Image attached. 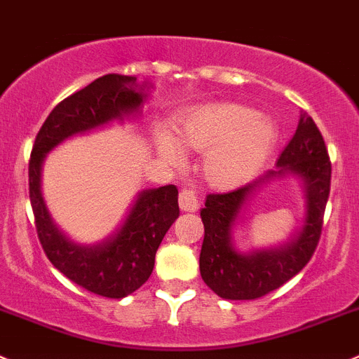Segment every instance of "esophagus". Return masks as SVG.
Masks as SVG:
<instances>
[{"mask_svg": "<svg viewBox=\"0 0 359 359\" xmlns=\"http://www.w3.org/2000/svg\"><path fill=\"white\" fill-rule=\"evenodd\" d=\"M180 207L184 212H195V210L201 207L198 195L195 194L191 188H183V190L180 191Z\"/></svg>", "mask_w": 359, "mask_h": 359, "instance_id": "obj_1", "label": "esophagus"}]
</instances>
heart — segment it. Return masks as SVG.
I'll return each instance as SVG.
<instances>
[{"label": "heart", "mask_w": 359, "mask_h": 359, "mask_svg": "<svg viewBox=\"0 0 359 359\" xmlns=\"http://www.w3.org/2000/svg\"><path fill=\"white\" fill-rule=\"evenodd\" d=\"M184 149L207 152L205 178L217 188H233L254 175L275 149L276 129L259 112L238 103L198 107L178 124ZM157 150L171 164H180L183 150L168 131L155 135Z\"/></svg>", "instance_id": "1"}]
</instances>
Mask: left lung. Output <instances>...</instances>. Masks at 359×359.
<instances>
[{
	"instance_id": "left-lung-1",
	"label": "left lung",
	"mask_w": 359,
	"mask_h": 359,
	"mask_svg": "<svg viewBox=\"0 0 359 359\" xmlns=\"http://www.w3.org/2000/svg\"><path fill=\"white\" fill-rule=\"evenodd\" d=\"M278 169L228 194L207 195L201 210L204 242L201 275L209 289L230 301L259 299L297 275L315 254L330 194L332 164L323 136L308 114H301L295 135L280 154ZM305 181L306 217L303 228L287 244L243 255L233 245V226L250 194L262 182L288 174Z\"/></svg>"
}]
</instances>
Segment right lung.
I'll list each match as a JSON object with an SVG mask.
<instances>
[{"label":"right lung","instance_id":"add662e5","mask_svg":"<svg viewBox=\"0 0 359 359\" xmlns=\"http://www.w3.org/2000/svg\"><path fill=\"white\" fill-rule=\"evenodd\" d=\"M143 88L136 77L107 74L62 100L39 129L29 161V197L44 254L74 283L109 299L133 294L152 275L155 252L180 216L178 188L165 184L140 191L116 233L100 243H77L53 223L44 205L41 165L46 154L70 136L138 114L147 98Z\"/></svg>","mask_w":359,"mask_h":359}]
</instances>
